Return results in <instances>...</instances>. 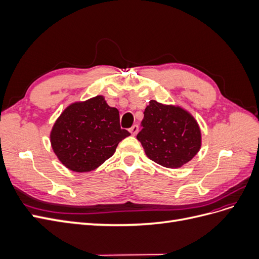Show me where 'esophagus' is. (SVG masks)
<instances>
[{"mask_svg": "<svg viewBox=\"0 0 259 259\" xmlns=\"http://www.w3.org/2000/svg\"><path fill=\"white\" fill-rule=\"evenodd\" d=\"M138 132H139V126H138V125H136V124L133 125V126L130 128V133H131V134H132L133 136L137 135Z\"/></svg>", "mask_w": 259, "mask_h": 259, "instance_id": "1", "label": "esophagus"}]
</instances>
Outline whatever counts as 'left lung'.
Instances as JSON below:
<instances>
[{"mask_svg": "<svg viewBox=\"0 0 259 259\" xmlns=\"http://www.w3.org/2000/svg\"><path fill=\"white\" fill-rule=\"evenodd\" d=\"M137 139L149 159L167 168L191 161L202 146L199 123L185 108L150 100Z\"/></svg>", "mask_w": 259, "mask_h": 259, "instance_id": "1", "label": "left lung"}]
</instances>
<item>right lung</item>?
<instances>
[{"label":"right lung","mask_w":259,"mask_h":259,"mask_svg":"<svg viewBox=\"0 0 259 259\" xmlns=\"http://www.w3.org/2000/svg\"><path fill=\"white\" fill-rule=\"evenodd\" d=\"M131 134L120 126V113L103 95L70 104L55 121L50 138L62 165L76 173L96 169Z\"/></svg>","instance_id":"obj_1"}]
</instances>
